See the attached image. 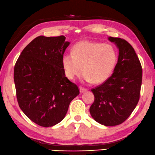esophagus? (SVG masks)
<instances>
[{
  "instance_id": "obj_1",
  "label": "esophagus",
  "mask_w": 155,
  "mask_h": 155,
  "mask_svg": "<svg viewBox=\"0 0 155 155\" xmlns=\"http://www.w3.org/2000/svg\"><path fill=\"white\" fill-rule=\"evenodd\" d=\"M79 90H80V93H84V92H86V91H87V88H84V87L80 86L79 87Z\"/></svg>"
}]
</instances>
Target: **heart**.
I'll return each instance as SVG.
<instances>
[{"label":"heart","mask_w":155,"mask_h":155,"mask_svg":"<svg viewBox=\"0 0 155 155\" xmlns=\"http://www.w3.org/2000/svg\"><path fill=\"white\" fill-rule=\"evenodd\" d=\"M117 61V52L112 45L90 41L77 43L74 45L72 54H66L62 60L67 78L72 80L84 71V80L95 84L110 78Z\"/></svg>","instance_id":"b5f03b06"}]
</instances>
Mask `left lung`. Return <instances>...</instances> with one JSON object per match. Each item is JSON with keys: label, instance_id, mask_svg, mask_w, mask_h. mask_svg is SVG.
Masks as SVG:
<instances>
[{"label": "left lung", "instance_id": "left-lung-1", "mask_svg": "<svg viewBox=\"0 0 155 155\" xmlns=\"http://www.w3.org/2000/svg\"><path fill=\"white\" fill-rule=\"evenodd\" d=\"M119 49L114 72L105 81L91 89L95 100L90 107L97 122L113 126L125 121L140 99L143 69L134 48L121 38L109 37Z\"/></svg>", "mask_w": 155, "mask_h": 155}]
</instances>
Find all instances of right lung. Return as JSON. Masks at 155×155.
<instances>
[{"instance_id": "1", "label": "right lung", "mask_w": 155, "mask_h": 155, "mask_svg": "<svg viewBox=\"0 0 155 155\" xmlns=\"http://www.w3.org/2000/svg\"><path fill=\"white\" fill-rule=\"evenodd\" d=\"M65 36L34 38L15 63L14 81L19 107L28 118L43 127L64 118L71 100L79 94L65 77L62 57L69 42Z\"/></svg>"}]
</instances>
